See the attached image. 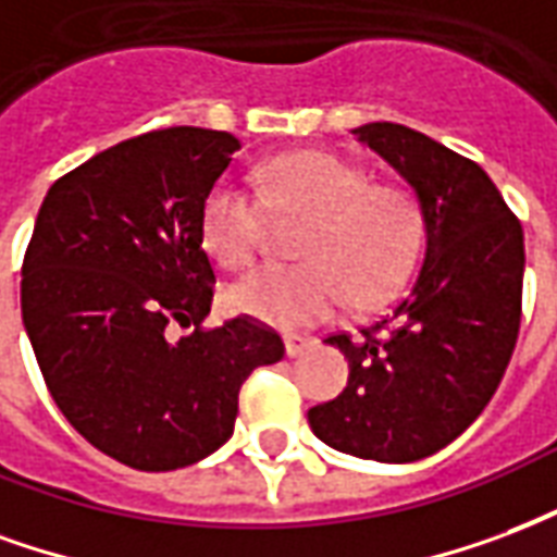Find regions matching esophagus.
Segmentation results:
<instances>
[{
    "instance_id": "obj_1",
    "label": "esophagus",
    "mask_w": 557,
    "mask_h": 557,
    "mask_svg": "<svg viewBox=\"0 0 557 557\" xmlns=\"http://www.w3.org/2000/svg\"><path fill=\"white\" fill-rule=\"evenodd\" d=\"M311 347H314V338H308V335H296V332L284 335V352H287L290 359L302 356V352L311 350Z\"/></svg>"
}]
</instances>
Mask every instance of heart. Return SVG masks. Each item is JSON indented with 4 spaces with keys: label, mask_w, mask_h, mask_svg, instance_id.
<instances>
[{
    "label": "heart",
    "mask_w": 557,
    "mask_h": 557,
    "mask_svg": "<svg viewBox=\"0 0 557 557\" xmlns=\"http://www.w3.org/2000/svg\"><path fill=\"white\" fill-rule=\"evenodd\" d=\"M261 198L219 181L201 205V243L225 270H246L267 237V210L308 216L299 263H267L228 287L237 314L270 326H308L341 308H371L407 282L421 246V205L407 184L373 181L359 162L296 150L258 172Z\"/></svg>",
    "instance_id": "obj_1"
}]
</instances>
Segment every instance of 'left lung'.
<instances>
[{
  "instance_id": "obj_1",
  "label": "left lung",
  "mask_w": 557,
  "mask_h": 557,
  "mask_svg": "<svg viewBox=\"0 0 557 557\" xmlns=\"http://www.w3.org/2000/svg\"><path fill=\"white\" fill-rule=\"evenodd\" d=\"M352 133L416 189L428 249L392 314L359 335H329L350 380L308 409V424L329 448L412 462L457 440L502 383L522 318L525 243L478 162L392 121Z\"/></svg>"
}]
</instances>
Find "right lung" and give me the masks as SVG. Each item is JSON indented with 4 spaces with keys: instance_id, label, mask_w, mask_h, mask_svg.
Returning <instances> with one entry per match:
<instances>
[{
    "instance_id": "right-lung-1",
    "label": "right lung",
    "mask_w": 557,
    "mask_h": 557,
    "mask_svg": "<svg viewBox=\"0 0 557 557\" xmlns=\"http://www.w3.org/2000/svg\"><path fill=\"white\" fill-rule=\"evenodd\" d=\"M237 150L201 127L117 141L50 186L28 239L20 306L44 383L79 436L139 472L225 445L243 383L284 356L261 320L205 326L201 205Z\"/></svg>"
}]
</instances>
